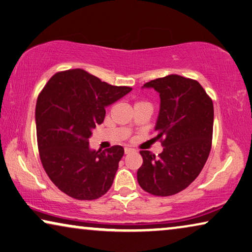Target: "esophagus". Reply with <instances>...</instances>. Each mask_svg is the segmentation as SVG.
Here are the masks:
<instances>
[{
  "label": "esophagus",
  "instance_id": "obj_1",
  "mask_svg": "<svg viewBox=\"0 0 252 252\" xmlns=\"http://www.w3.org/2000/svg\"><path fill=\"white\" fill-rule=\"evenodd\" d=\"M132 152H134V149H132V148H129V147H126L125 148V153L126 154H129V153H132Z\"/></svg>",
  "mask_w": 252,
  "mask_h": 252
}]
</instances>
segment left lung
I'll return each instance as SVG.
<instances>
[{"label":"left lung","mask_w":252,"mask_h":252,"mask_svg":"<svg viewBox=\"0 0 252 252\" xmlns=\"http://www.w3.org/2000/svg\"><path fill=\"white\" fill-rule=\"evenodd\" d=\"M159 93L160 106L155 130L163 152L156 156L141 150L144 163L138 183L154 196H172L185 190L200 173L213 139V100L193 79L178 74L146 82Z\"/></svg>","instance_id":"8db88e82"}]
</instances>
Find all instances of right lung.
Instances as JSON below:
<instances>
[{
  "mask_svg": "<svg viewBox=\"0 0 252 252\" xmlns=\"http://www.w3.org/2000/svg\"><path fill=\"white\" fill-rule=\"evenodd\" d=\"M82 69L55 73L36 103L37 144L43 167L62 192L78 200H93L110 190L125 149L89 148V138L102 125L105 107L130 93Z\"/></svg>",
  "mask_w": 252,
  "mask_h": 252,
  "instance_id": "add662e5",
  "label": "right lung"
}]
</instances>
